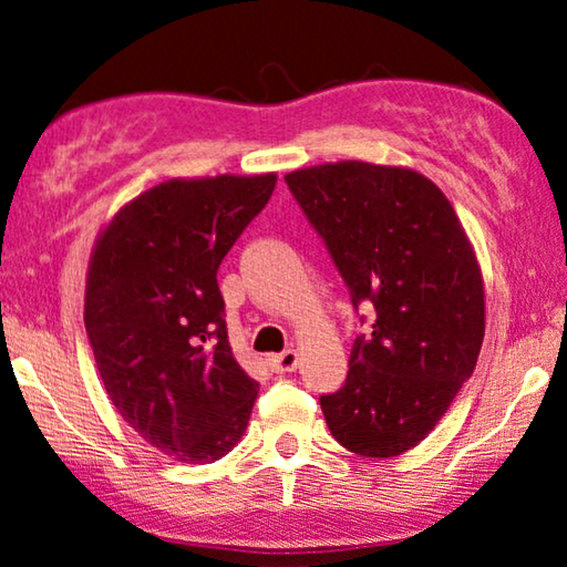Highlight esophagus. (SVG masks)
<instances>
[{
	"mask_svg": "<svg viewBox=\"0 0 567 567\" xmlns=\"http://www.w3.org/2000/svg\"><path fill=\"white\" fill-rule=\"evenodd\" d=\"M297 364H300V352L297 350H285L280 354H272L270 358V368L277 372V375H287V372H295Z\"/></svg>",
	"mask_w": 567,
	"mask_h": 567,
	"instance_id": "esophagus-1",
	"label": "esophagus"
}]
</instances>
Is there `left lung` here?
<instances>
[{"label": "left lung", "instance_id": "left-lung-1", "mask_svg": "<svg viewBox=\"0 0 567 567\" xmlns=\"http://www.w3.org/2000/svg\"><path fill=\"white\" fill-rule=\"evenodd\" d=\"M352 305L375 322L352 342L344 385L322 395L332 437L395 457L433 433L473 375L485 338V282L473 243L433 179L402 165L342 159L285 175Z\"/></svg>", "mask_w": 567, "mask_h": 567}]
</instances>
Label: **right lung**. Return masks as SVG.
Segmentation results:
<instances>
[{"instance_id": "right-lung-1", "label": "right lung", "mask_w": 567, "mask_h": 567, "mask_svg": "<svg viewBox=\"0 0 567 567\" xmlns=\"http://www.w3.org/2000/svg\"><path fill=\"white\" fill-rule=\"evenodd\" d=\"M275 185V172L159 182L94 239L84 328L104 390L179 463H215L247 430L260 385L233 358L217 270Z\"/></svg>"}]
</instances>
